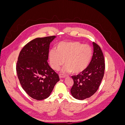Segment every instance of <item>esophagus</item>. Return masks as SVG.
<instances>
[{"label": "esophagus", "instance_id": "1", "mask_svg": "<svg viewBox=\"0 0 125 125\" xmlns=\"http://www.w3.org/2000/svg\"><path fill=\"white\" fill-rule=\"evenodd\" d=\"M66 77V75H64L63 74H59V78L60 79L62 78H65Z\"/></svg>", "mask_w": 125, "mask_h": 125}]
</instances>
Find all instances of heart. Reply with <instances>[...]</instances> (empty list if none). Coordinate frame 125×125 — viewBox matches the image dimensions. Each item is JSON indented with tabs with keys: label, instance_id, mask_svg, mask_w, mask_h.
Segmentation results:
<instances>
[{
	"label": "heart",
	"instance_id": "1",
	"mask_svg": "<svg viewBox=\"0 0 125 125\" xmlns=\"http://www.w3.org/2000/svg\"><path fill=\"white\" fill-rule=\"evenodd\" d=\"M93 52L88 45H82L78 42H62L49 54L52 68L59 69L65 62V71L79 73L84 70L91 60Z\"/></svg>",
	"mask_w": 125,
	"mask_h": 125
}]
</instances>
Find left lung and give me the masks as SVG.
Instances as JSON below:
<instances>
[{"label": "left lung", "mask_w": 125, "mask_h": 125, "mask_svg": "<svg viewBox=\"0 0 125 125\" xmlns=\"http://www.w3.org/2000/svg\"><path fill=\"white\" fill-rule=\"evenodd\" d=\"M94 52L89 65L79 74L72 75L73 84L70 90L74 98L82 100L93 95L99 89L105 70V60L100 47L93 42Z\"/></svg>", "instance_id": "1"}]
</instances>
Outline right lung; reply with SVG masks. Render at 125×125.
Here are the masks:
<instances>
[{"label":"right lung","mask_w":125,"mask_h":125,"mask_svg":"<svg viewBox=\"0 0 125 125\" xmlns=\"http://www.w3.org/2000/svg\"><path fill=\"white\" fill-rule=\"evenodd\" d=\"M56 37L33 40L22 48L18 57L16 71L20 84L26 93L36 100L47 98L59 81L58 73L47 62L50 44Z\"/></svg>","instance_id":"add662e5"}]
</instances>
